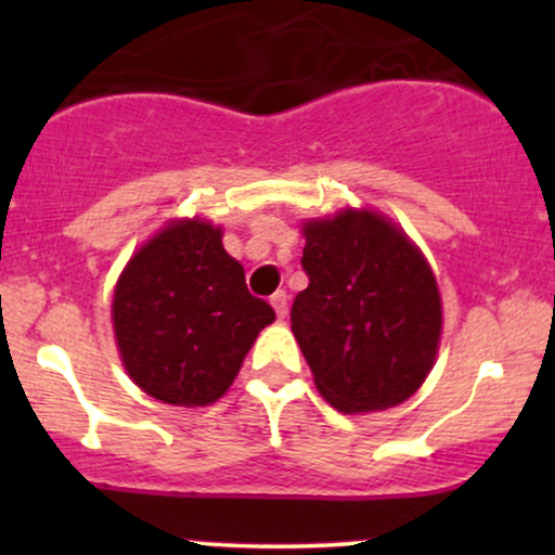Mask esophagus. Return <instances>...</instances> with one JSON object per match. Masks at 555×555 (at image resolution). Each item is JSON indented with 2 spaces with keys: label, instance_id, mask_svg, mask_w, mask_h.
<instances>
[{
  "label": "esophagus",
  "instance_id": "esophagus-1",
  "mask_svg": "<svg viewBox=\"0 0 555 555\" xmlns=\"http://www.w3.org/2000/svg\"><path fill=\"white\" fill-rule=\"evenodd\" d=\"M286 292L284 289H279V292H273V297H271V305H273V310H276V315L279 318H286V313H289V302H286Z\"/></svg>",
  "mask_w": 555,
  "mask_h": 555
}]
</instances>
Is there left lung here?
I'll return each mask as SVG.
<instances>
[{"mask_svg": "<svg viewBox=\"0 0 555 555\" xmlns=\"http://www.w3.org/2000/svg\"><path fill=\"white\" fill-rule=\"evenodd\" d=\"M310 284L292 302V334L321 397L339 412L406 401L441 341V295L428 260L386 216L344 208L305 221Z\"/></svg>", "mask_w": 555, "mask_h": 555, "instance_id": "left-lung-1", "label": "left lung"}]
</instances>
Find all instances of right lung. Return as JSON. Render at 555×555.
Returning <instances> with one entry per match:
<instances>
[{"label": "right lung", "mask_w": 555, "mask_h": 555, "mask_svg": "<svg viewBox=\"0 0 555 555\" xmlns=\"http://www.w3.org/2000/svg\"><path fill=\"white\" fill-rule=\"evenodd\" d=\"M273 308L253 297L245 269L211 221H175L130 258L114 289L112 321L130 378L177 406L224 397Z\"/></svg>", "instance_id": "add662e5"}]
</instances>
